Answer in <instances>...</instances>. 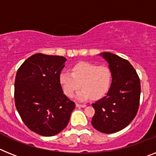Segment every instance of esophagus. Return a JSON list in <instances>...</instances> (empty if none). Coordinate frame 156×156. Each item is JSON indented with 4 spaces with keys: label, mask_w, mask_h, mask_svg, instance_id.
Wrapping results in <instances>:
<instances>
[{
    "label": "esophagus",
    "mask_w": 156,
    "mask_h": 156,
    "mask_svg": "<svg viewBox=\"0 0 156 156\" xmlns=\"http://www.w3.org/2000/svg\"><path fill=\"white\" fill-rule=\"evenodd\" d=\"M76 106L77 108H85L86 105H85V104H76Z\"/></svg>",
    "instance_id": "obj_1"
}]
</instances>
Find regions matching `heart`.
Segmentation results:
<instances>
[{
	"label": "heart",
	"instance_id": "obj_1",
	"mask_svg": "<svg viewBox=\"0 0 156 156\" xmlns=\"http://www.w3.org/2000/svg\"><path fill=\"white\" fill-rule=\"evenodd\" d=\"M112 74L109 67L90 62L77 63L72 68V73L63 71L59 76V83L64 93L73 97L80 86L76 99L84 101L92 97L94 100L104 97L110 89Z\"/></svg>",
	"mask_w": 156,
	"mask_h": 156
}]
</instances>
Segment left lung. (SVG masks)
Listing matches in <instances>:
<instances>
[{
  "label": "left lung",
  "mask_w": 156,
  "mask_h": 156,
  "mask_svg": "<svg viewBox=\"0 0 156 156\" xmlns=\"http://www.w3.org/2000/svg\"><path fill=\"white\" fill-rule=\"evenodd\" d=\"M108 64L112 78L109 91L94 104L92 124L103 133L119 132L133 120L138 112L140 80L136 71L127 60L111 52L100 54Z\"/></svg>",
  "instance_id": "1"
}]
</instances>
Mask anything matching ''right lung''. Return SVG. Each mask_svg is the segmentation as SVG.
Masks as SVG:
<instances>
[{
	"label": "right lung",
	"mask_w": 156,
	"mask_h": 156,
	"mask_svg": "<svg viewBox=\"0 0 156 156\" xmlns=\"http://www.w3.org/2000/svg\"><path fill=\"white\" fill-rule=\"evenodd\" d=\"M67 59L37 53L28 58L16 72L15 105L24 124L43 136L60 133L69 123L75 103L59 83Z\"/></svg>",
	"instance_id": "1"
}]
</instances>
